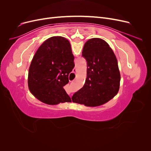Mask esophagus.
<instances>
[{
	"label": "esophagus",
	"instance_id": "34e87169",
	"mask_svg": "<svg viewBox=\"0 0 151 151\" xmlns=\"http://www.w3.org/2000/svg\"><path fill=\"white\" fill-rule=\"evenodd\" d=\"M74 70H76V69H74Z\"/></svg>",
	"mask_w": 151,
	"mask_h": 151
}]
</instances>
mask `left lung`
<instances>
[{
	"label": "left lung",
	"instance_id": "8db88e82",
	"mask_svg": "<svg viewBox=\"0 0 151 151\" xmlns=\"http://www.w3.org/2000/svg\"><path fill=\"white\" fill-rule=\"evenodd\" d=\"M82 55L87 61V77L84 86L73 95L72 101L91 107L106 103L120 88L121 77L115 53L104 40L94 38L85 43Z\"/></svg>",
	"mask_w": 151,
	"mask_h": 151
}]
</instances>
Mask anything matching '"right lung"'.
<instances>
[{
	"label": "right lung",
	"instance_id": "right-lung-1",
	"mask_svg": "<svg viewBox=\"0 0 151 151\" xmlns=\"http://www.w3.org/2000/svg\"><path fill=\"white\" fill-rule=\"evenodd\" d=\"M70 42L62 36L45 40L35 53L29 66L28 84L31 93L47 104L71 102L63 86L74 67Z\"/></svg>",
	"mask_w": 151,
	"mask_h": 151
}]
</instances>
